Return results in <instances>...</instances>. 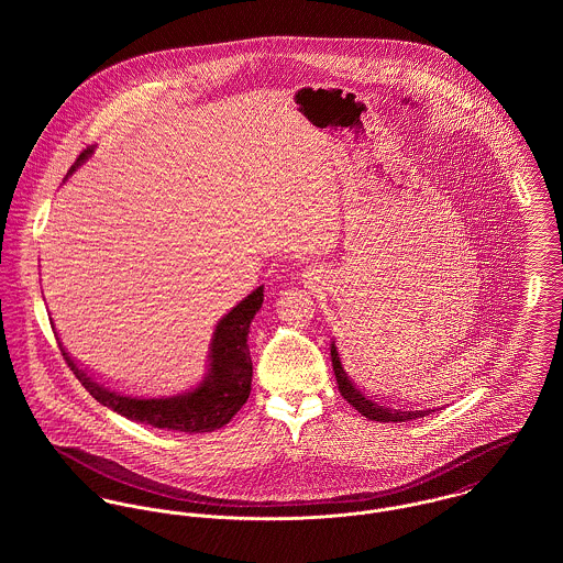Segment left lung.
<instances>
[{
    "label": "left lung",
    "mask_w": 563,
    "mask_h": 563,
    "mask_svg": "<svg viewBox=\"0 0 563 563\" xmlns=\"http://www.w3.org/2000/svg\"><path fill=\"white\" fill-rule=\"evenodd\" d=\"M331 366H333V373H335V382H338L340 395L351 402L362 416H366L368 420H377V422H407V420H416V418H422V416L435 411V409H405V407L397 409V407H390V405L377 401L373 397H366L346 377V373L342 368V362H340V355L335 351V342H331Z\"/></svg>",
    "instance_id": "left-lung-1"
}]
</instances>
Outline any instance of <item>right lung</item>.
<instances>
[{
	"mask_svg": "<svg viewBox=\"0 0 563 563\" xmlns=\"http://www.w3.org/2000/svg\"><path fill=\"white\" fill-rule=\"evenodd\" d=\"M90 156H92V147L84 150L78 162L71 166L69 175ZM262 301H264V286L246 295L236 308H232L221 321L217 322L210 353H208V360H210L208 375L197 388L177 397L143 399V397L121 395L95 382L69 357L65 349L60 351L67 364L71 366L74 375L80 379L81 386L92 395V399L110 407L112 411L134 422H143L158 429L181 431V433H206L228 424L249 399L253 364L246 346V335L255 312L262 308Z\"/></svg>",
	"mask_w": 563,
	"mask_h": 563,
	"instance_id": "1",
	"label": "right lung"
}]
</instances>
